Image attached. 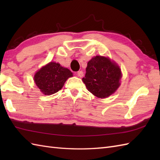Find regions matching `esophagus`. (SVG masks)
<instances>
[{
	"label": "esophagus",
	"instance_id": "34e87169",
	"mask_svg": "<svg viewBox=\"0 0 160 160\" xmlns=\"http://www.w3.org/2000/svg\"><path fill=\"white\" fill-rule=\"evenodd\" d=\"M78 76H79L80 78H82V77H83V76H84V73H83V72L82 71H78Z\"/></svg>",
	"mask_w": 160,
	"mask_h": 160
}]
</instances>
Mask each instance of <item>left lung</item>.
<instances>
[{
    "label": "left lung",
    "mask_w": 160,
    "mask_h": 160,
    "mask_svg": "<svg viewBox=\"0 0 160 160\" xmlns=\"http://www.w3.org/2000/svg\"><path fill=\"white\" fill-rule=\"evenodd\" d=\"M120 67L108 58L96 56L87 63L83 82L95 96L106 98L115 92L120 85Z\"/></svg>",
    "instance_id": "8db88e82"
}]
</instances>
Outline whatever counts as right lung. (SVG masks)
I'll return each instance as SVG.
<instances>
[{
  "mask_svg": "<svg viewBox=\"0 0 160 160\" xmlns=\"http://www.w3.org/2000/svg\"><path fill=\"white\" fill-rule=\"evenodd\" d=\"M72 76V72L67 68L50 62L37 71L33 80L43 94L50 96L62 89L68 78Z\"/></svg>",
  "mask_w": 160,
  "mask_h": 160,
  "instance_id": "obj_1",
  "label": "right lung"
}]
</instances>
